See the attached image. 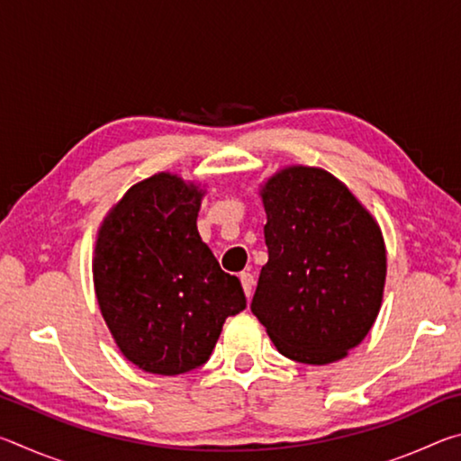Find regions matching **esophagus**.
<instances>
[{"label":"esophagus","instance_id":"obj_1","mask_svg":"<svg viewBox=\"0 0 461 461\" xmlns=\"http://www.w3.org/2000/svg\"><path fill=\"white\" fill-rule=\"evenodd\" d=\"M240 283H241V288H244L246 296L252 294V286H254V276L249 275V272H241L240 275Z\"/></svg>","mask_w":461,"mask_h":461}]
</instances>
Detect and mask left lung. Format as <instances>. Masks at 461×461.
Masks as SVG:
<instances>
[{"label": "left lung", "mask_w": 461, "mask_h": 461, "mask_svg": "<svg viewBox=\"0 0 461 461\" xmlns=\"http://www.w3.org/2000/svg\"><path fill=\"white\" fill-rule=\"evenodd\" d=\"M268 262L252 313L294 362L346 357L368 335L382 305L386 248L380 225L339 178L286 167L260 185Z\"/></svg>", "instance_id": "8db88e82"}]
</instances>
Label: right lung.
Here are the masks:
<instances>
[{
  "label": "right lung",
  "mask_w": 461,
  "mask_h": 461,
  "mask_svg": "<svg viewBox=\"0 0 461 461\" xmlns=\"http://www.w3.org/2000/svg\"><path fill=\"white\" fill-rule=\"evenodd\" d=\"M205 191L173 173L131 185L109 209L93 254L95 296L120 352L176 376L205 364L230 315L246 309L236 276L197 231Z\"/></svg>",
  "instance_id": "add662e5"
}]
</instances>
